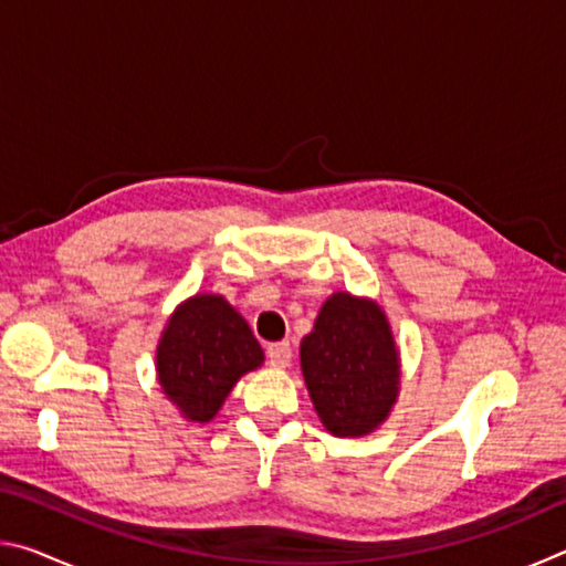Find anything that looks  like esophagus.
<instances>
[{
	"label": "esophagus",
	"instance_id": "34e87169",
	"mask_svg": "<svg viewBox=\"0 0 566 566\" xmlns=\"http://www.w3.org/2000/svg\"><path fill=\"white\" fill-rule=\"evenodd\" d=\"M266 361H270V367H274V369L290 367V361H292L290 342H272L270 347H266Z\"/></svg>",
	"mask_w": 566,
	"mask_h": 566
}]
</instances>
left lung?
<instances>
[{"instance_id":"obj_1","label":"left lung","mask_w":566,"mask_h":566,"mask_svg":"<svg viewBox=\"0 0 566 566\" xmlns=\"http://www.w3.org/2000/svg\"><path fill=\"white\" fill-rule=\"evenodd\" d=\"M300 354L314 409L332 434L361 437L385 421L397 399L399 359L375 302L332 294Z\"/></svg>"}]
</instances>
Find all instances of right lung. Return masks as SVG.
I'll return each mask as SVG.
<instances>
[{
    "label": "right lung",
    "mask_w": 566,
    "mask_h": 566,
    "mask_svg": "<svg viewBox=\"0 0 566 566\" xmlns=\"http://www.w3.org/2000/svg\"><path fill=\"white\" fill-rule=\"evenodd\" d=\"M264 354L249 324L217 294H197L171 314L157 349L165 395L191 421H209L237 379Z\"/></svg>",
    "instance_id": "right-lung-1"
}]
</instances>
